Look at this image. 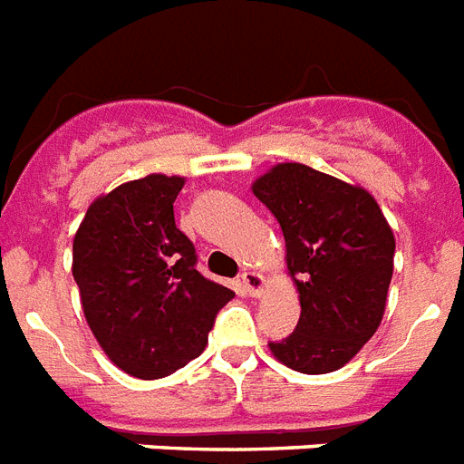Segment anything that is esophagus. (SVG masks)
<instances>
[{"label":"esophagus","mask_w":464,"mask_h":464,"mask_svg":"<svg viewBox=\"0 0 464 464\" xmlns=\"http://www.w3.org/2000/svg\"><path fill=\"white\" fill-rule=\"evenodd\" d=\"M240 281H243V288L247 295L257 297L262 295V291H265V276L257 274V271H245L243 276H240Z\"/></svg>","instance_id":"obj_1"}]
</instances>
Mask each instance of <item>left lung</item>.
Returning <instances> with one entry per match:
<instances>
[{
    "label": "left lung",
    "mask_w": 464,
    "mask_h": 464,
    "mask_svg": "<svg viewBox=\"0 0 464 464\" xmlns=\"http://www.w3.org/2000/svg\"><path fill=\"white\" fill-rule=\"evenodd\" d=\"M252 193L284 231L300 293L295 331L271 341V353L303 374L336 372L382 324L395 255L389 221L364 188L304 164H276Z\"/></svg>",
    "instance_id": "8db88e82"
}]
</instances>
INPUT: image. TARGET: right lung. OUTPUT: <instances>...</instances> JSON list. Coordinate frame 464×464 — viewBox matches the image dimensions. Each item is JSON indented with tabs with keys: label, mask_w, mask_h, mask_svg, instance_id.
Returning <instances> with one entry per match:
<instances>
[{
	"label": "right lung",
	"mask_w": 464,
	"mask_h": 464,
	"mask_svg": "<svg viewBox=\"0 0 464 464\" xmlns=\"http://www.w3.org/2000/svg\"><path fill=\"white\" fill-rule=\"evenodd\" d=\"M186 180L150 173L97 198L73 238V278L109 360L161 379L205 350L233 291L198 271L193 240L173 219Z\"/></svg>",
	"instance_id": "obj_1"
}]
</instances>
